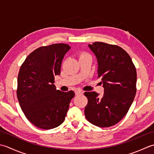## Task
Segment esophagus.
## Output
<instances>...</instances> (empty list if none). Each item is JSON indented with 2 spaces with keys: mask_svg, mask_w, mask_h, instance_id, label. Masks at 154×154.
I'll use <instances>...</instances> for the list:
<instances>
[{
  "mask_svg": "<svg viewBox=\"0 0 154 154\" xmlns=\"http://www.w3.org/2000/svg\"><path fill=\"white\" fill-rule=\"evenodd\" d=\"M83 94V91L80 90H78L75 92V94L76 95H79V94Z\"/></svg>",
  "mask_w": 154,
  "mask_h": 154,
  "instance_id": "1",
  "label": "esophagus"
}]
</instances>
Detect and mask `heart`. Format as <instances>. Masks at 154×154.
<instances>
[{
	"mask_svg": "<svg viewBox=\"0 0 154 154\" xmlns=\"http://www.w3.org/2000/svg\"><path fill=\"white\" fill-rule=\"evenodd\" d=\"M84 57H90V56L86 52H81L80 54V58H84Z\"/></svg>",
	"mask_w": 154,
	"mask_h": 154,
	"instance_id": "b5f03b06",
	"label": "heart"
}]
</instances>
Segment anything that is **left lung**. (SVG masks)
I'll return each mask as SVG.
<instances>
[{
    "label": "left lung",
    "instance_id": "1",
    "mask_svg": "<svg viewBox=\"0 0 154 154\" xmlns=\"http://www.w3.org/2000/svg\"><path fill=\"white\" fill-rule=\"evenodd\" d=\"M98 63L104 93L84 92L88 103L84 109L87 120L100 128L118 123L130 108L136 94L137 73L130 55L117 45L95 42L88 45Z\"/></svg>",
    "mask_w": 154,
    "mask_h": 154
}]
</instances>
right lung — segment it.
Here are the masks:
<instances>
[{
  "mask_svg": "<svg viewBox=\"0 0 154 154\" xmlns=\"http://www.w3.org/2000/svg\"><path fill=\"white\" fill-rule=\"evenodd\" d=\"M70 49L66 44L41 46L21 65L17 95L26 118L35 126L50 130L63 123L74 98L73 91L56 90L54 76L60 74L62 59Z\"/></svg>",
  "mask_w": 154,
  "mask_h": 154,
  "instance_id": "obj_1",
  "label": "right lung"
}]
</instances>
